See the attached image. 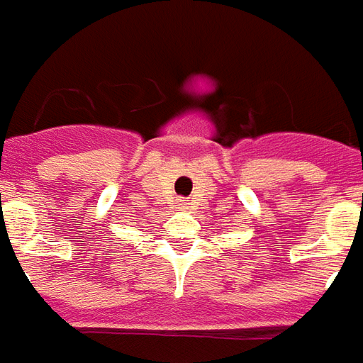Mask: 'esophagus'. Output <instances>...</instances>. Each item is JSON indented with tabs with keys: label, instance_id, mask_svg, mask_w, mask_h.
Listing matches in <instances>:
<instances>
[{
	"label": "esophagus",
	"instance_id": "34e87169",
	"mask_svg": "<svg viewBox=\"0 0 363 363\" xmlns=\"http://www.w3.org/2000/svg\"><path fill=\"white\" fill-rule=\"evenodd\" d=\"M182 204H186V202H182Z\"/></svg>",
	"mask_w": 363,
	"mask_h": 363
}]
</instances>
